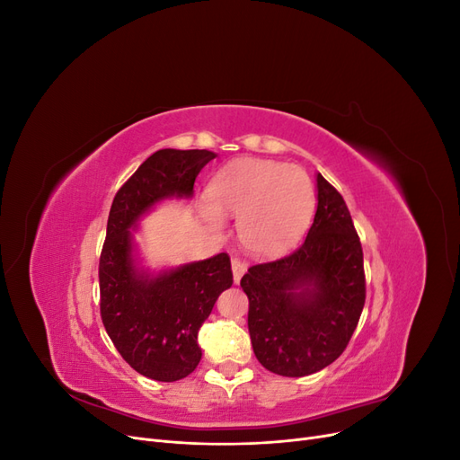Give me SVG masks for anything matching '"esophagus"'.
<instances>
[{
  "mask_svg": "<svg viewBox=\"0 0 460 460\" xmlns=\"http://www.w3.org/2000/svg\"><path fill=\"white\" fill-rule=\"evenodd\" d=\"M232 272H234V282L240 284L242 276L245 274V264L240 261V259H232Z\"/></svg>",
  "mask_w": 460,
  "mask_h": 460,
  "instance_id": "34e87169",
  "label": "esophagus"
}]
</instances>
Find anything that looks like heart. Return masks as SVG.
Returning a JSON list of instances; mask_svg holds the SVG:
<instances>
[{
  "label": "heart",
  "mask_w": 460,
  "mask_h": 460,
  "mask_svg": "<svg viewBox=\"0 0 460 460\" xmlns=\"http://www.w3.org/2000/svg\"><path fill=\"white\" fill-rule=\"evenodd\" d=\"M201 217L213 230L238 217V235L249 253L274 257L296 247L314 211V186L297 164L240 157L215 174Z\"/></svg>",
  "instance_id": "1"
}]
</instances>
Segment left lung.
<instances>
[{
  "mask_svg": "<svg viewBox=\"0 0 460 460\" xmlns=\"http://www.w3.org/2000/svg\"><path fill=\"white\" fill-rule=\"evenodd\" d=\"M316 213L291 255L243 274L247 326L259 363L288 378L326 368L349 343L365 307L363 247L340 191L316 174Z\"/></svg>",
  "mask_w": 460,
  "mask_h": 460,
  "instance_id": "1",
  "label": "left lung"
}]
</instances>
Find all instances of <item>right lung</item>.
Returning a JSON list of instances; mask_svg holds the SVG:
<instances>
[{"label": "right lung", "mask_w": 460, "mask_h": 460, "mask_svg": "<svg viewBox=\"0 0 460 460\" xmlns=\"http://www.w3.org/2000/svg\"><path fill=\"white\" fill-rule=\"evenodd\" d=\"M217 153L159 149L113 199L100 259L102 320L122 358L146 378L176 382L201 360L198 333L222 291L232 286L230 257L153 272L142 267L134 232L166 199H191L193 182Z\"/></svg>", "instance_id": "obj_1"}]
</instances>
